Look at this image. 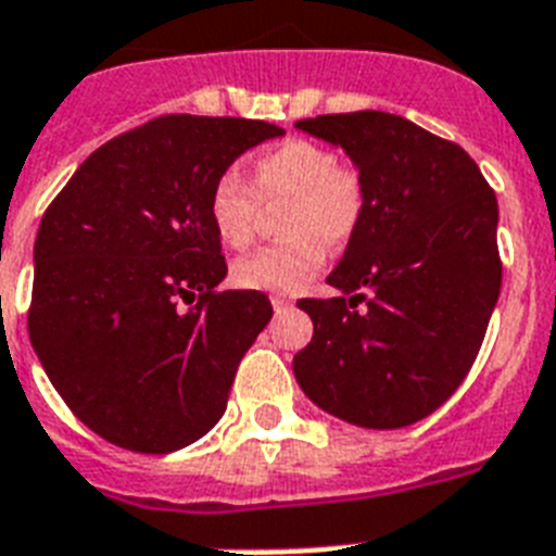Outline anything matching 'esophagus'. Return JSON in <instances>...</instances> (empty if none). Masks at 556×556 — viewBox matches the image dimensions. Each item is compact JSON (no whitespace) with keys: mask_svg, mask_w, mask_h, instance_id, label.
<instances>
[{"mask_svg":"<svg viewBox=\"0 0 556 556\" xmlns=\"http://www.w3.org/2000/svg\"><path fill=\"white\" fill-rule=\"evenodd\" d=\"M273 309L278 315L287 313V309H292V301L290 299H283V295H273Z\"/></svg>","mask_w":556,"mask_h":556,"instance_id":"obj_1","label":"esophagus"}]
</instances>
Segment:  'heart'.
Returning <instances> with one entry per match:
<instances>
[{
    "instance_id": "heart-1",
    "label": "heart",
    "mask_w": 556,
    "mask_h": 556,
    "mask_svg": "<svg viewBox=\"0 0 556 556\" xmlns=\"http://www.w3.org/2000/svg\"><path fill=\"white\" fill-rule=\"evenodd\" d=\"M281 229L287 241L264 247L232 266L243 290H304L324 264V243H344L364 212L362 180L341 168L336 154L313 140H287L266 149L252 163V186L226 168L208 189L206 215L217 241L241 250L252 238L261 203H283Z\"/></svg>"
}]
</instances>
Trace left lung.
<instances>
[{"instance_id":"left-lung-1","label":"left lung","mask_w":556,"mask_h":556,"mask_svg":"<svg viewBox=\"0 0 556 556\" xmlns=\"http://www.w3.org/2000/svg\"><path fill=\"white\" fill-rule=\"evenodd\" d=\"M339 146L362 220L327 283L301 299L313 341L292 358L306 399L358 428L393 430L454 396L500 299L496 194L465 149L388 111L299 119Z\"/></svg>"}]
</instances>
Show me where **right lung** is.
<instances>
[{"label": "right lung", "instance_id": "obj_1", "mask_svg": "<svg viewBox=\"0 0 556 556\" xmlns=\"http://www.w3.org/2000/svg\"><path fill=\"white\" fill-rule=\"evenodd\" d=\"M281 135L264 119L157 117L100 146L42 215L30 344L62 402L111 445L172 454L224 416L273 304L217 290L226 261L206 198L247 149Z\"/></svg>", "mask_w": 556, "mask_h": 556}]
</instances>
